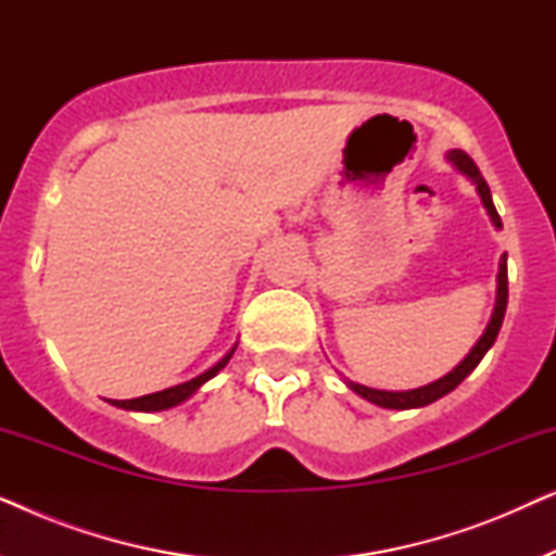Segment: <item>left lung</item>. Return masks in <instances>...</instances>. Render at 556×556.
Instances as JSON below:
<instances>
[{
	"instance_id": "left-lung-1",
	"label": "left lung",
	"mask_w": 556,
	"mask_h": 556,
	"mask_svg": "<svg viewBox=\"0 0 556 556\" xmlns=\"http://www.w3.org/2000/svg\"><path fill=\"white\" fill-rule=\"evenodd\" d=\"M447 162H451L455 169H458L463 177L470 179L476 185V192L481 197L485 212H489L491 223L496 230H501V217L496 207H493V200H491V189L485 185L483 174L478 172V166L473 159H470L466 151L460 149H451L445 154ZM506 303H508V276H506V255H501V263H498V276H496V306H493V314H491V321L485 326V331L481 333V339L476 341V346L470 349L466 354V359L460 364H455V367L447 371L445 377L435 379V382L430 384H422L417 387V390H402V392H390V390H375V387H364L359 382H352V379L344 377V384L349 390L359 394L362 400L371 402V405L377 407H387V409H415V407H425L430 405V402H435L440 397H445L447 392H453L455 387H458L463 379H466L470 371L478 367V362L483 359L485 352L493 346V341H496L498 331H501V324H504V314H506Z\"/></svg>"
}]
</instances>
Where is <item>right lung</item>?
<instances>
[{"label":"right lung","instance_id":"right-lung-1","mask_svg":"<svg viewBox=\"0 0 556 556\" xmlns=\"http://www.w3.org/2000/svg\"><path fill=\"white\" fill-rule=\"evenodd\" d=\"M235 349H238V344H235L230 352H227L217 364H212L207 371H202V375L189 379V382L166 387V390H162V392L143 394V397H136V400H111V405L121 407V409H128V413H162V409L177 407V405H181V402H187L189 397H192V394L200 390L204 382H210L212 377H217V371H223L227 367V362L232 359Z\"/></svg>","mask_w":556,"mask_h":556}]
</instances>
